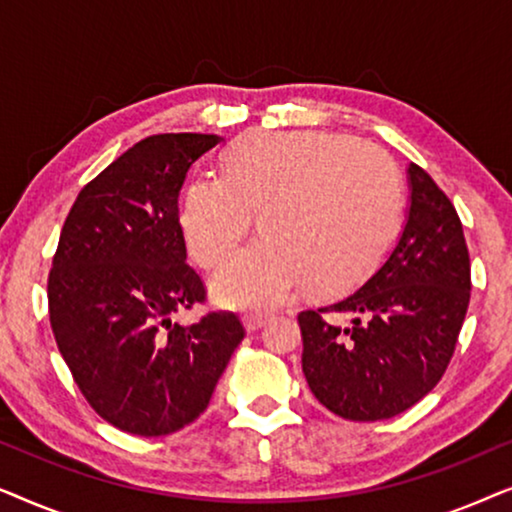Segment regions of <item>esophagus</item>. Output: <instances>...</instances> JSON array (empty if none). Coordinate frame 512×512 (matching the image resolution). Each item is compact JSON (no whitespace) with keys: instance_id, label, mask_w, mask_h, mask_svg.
Returning a JSON list of instances; mask_svg holds the SVG:
<instances>
[{"instance_id":"34e87169","label":"esophagus","mask_w":512,"mask_h":512,"mask_svg":"<svg viewBox=\"0 0 512 512\" xmlns=\"http://www.w3.org/2000/svg\"><path fill=\"white\" fill-rule=\"evenodd\" d=\"M268 321H270L268 314H261V312H251V314H244V317H242V324L249 333H254V331H258V328H263L265 324H268Z\"/></svg>"}]
</instances>
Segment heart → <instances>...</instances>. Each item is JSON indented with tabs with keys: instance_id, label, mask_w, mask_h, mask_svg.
Here are the masks:
<instances>
[{
	"instance_id": "obj_1",
	"label": "heart",
	"mask_w": 512,
	"mask_h": 512,
	"mask_svg": "<svg viewBox=\"0 0 512 512\" xmlns=\"http://www.w3.org/2000/svg\"><path fill=\"white\" fill-rule=\"evenodd\" d=\"M251 212L265 235L216 272L219 303L268 310L303 282L314 296H342L373 275L401 226V174L382 149L349 135L251 132L226 151L221 177L186 186L179 219L195 261H226Z\"/></svg>"
}]
</instances>
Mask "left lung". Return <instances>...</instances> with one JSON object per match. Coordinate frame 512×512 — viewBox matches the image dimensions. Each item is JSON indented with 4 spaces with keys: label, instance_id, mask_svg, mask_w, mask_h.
Segmentation results:
<instances>
[{
    "label": "left lung",
    "instance_id": "1",
    "mask_svg": "<svg viewBox=\"0 0 512 512\" xmlns=\"http://www.w3.org/2000/svg\"><path fill=\"white\" fill-rule=\"evenodd\" d=\"M408 184V221L387 261L347 298L298 314L305 380L321 405L352 422L401 415L436 387L471 300L457 209L415 163Z\"/></svg>",
    "mask_w": 512,
    "mask_h": 512
}]
</instances>
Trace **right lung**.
<instances>
[{
	"instance_id": "add662e5",
	"label": "right lung",
	"mask_w": 512,
	"mask_h": 512,
	"mask_svg": "<svg viewBox=\"0 0 512 512\" xmlns=\"http://www.w3.org/2000/svg\"><path fill=\"white\" fill-rule=\"evenodd\" d=\"M219 135L167 132L137 142L81 188L48 275L62 359L97 415L132 436H167L209 405L244 326L233 312L174 321L205 303L186 263L179 191Z\"/></svg>"
}]
</instances>
